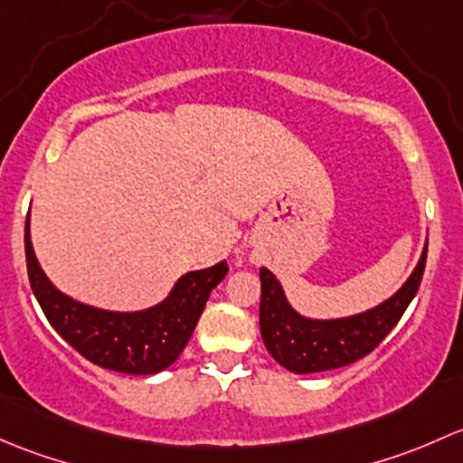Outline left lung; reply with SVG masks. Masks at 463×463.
<instances>
[{
	"instance_id": "left-lung-1",
	"label": "left lung",
	"mask_w": 463,
	"mask_h": 463,
	"mask_svg": "<svg viewBox=\"0 0 463 463\" xmlns=\"http://www.w3.org/2000/svg\"><path fill=\"white\" fill-rule=\"evenodd\" d=\"M428 242L406 283L383 303L338 318H312L294 309L280 280L260 267V336L276 364L294 374L336 370L364 359L390 335L417 294Z\"/></svg>"
}]
</instances>
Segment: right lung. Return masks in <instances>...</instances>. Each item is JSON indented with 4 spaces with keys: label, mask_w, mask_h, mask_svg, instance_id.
Wrapping results in <instances>:
<instances>
[{
    "label": "right lung",
    "mask_w": 463,
    "mask_h": 463,
    "mask_svg": "<svg viewBox=\"0 0 463 463\" xmlns=\"http://www.w3.org/2000/svg\"><path fill=\"white\" fill-rule=\"evenodd\" d=\"M26 267L33 294L53 330L99 368L125 374H158L192 338L212 289L225 279L227 263L187 271L160 303L136 312L95 307L57 289L37 260L26 216Z\"/></svg>",
    "instance_id": "1"
}]
</instances>
